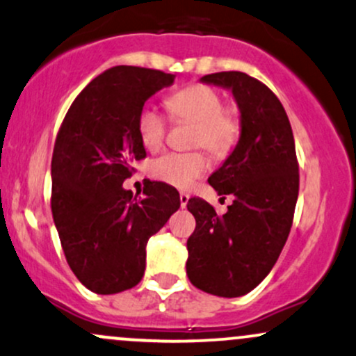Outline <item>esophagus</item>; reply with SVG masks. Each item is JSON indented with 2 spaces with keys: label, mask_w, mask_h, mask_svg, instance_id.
<instances>
[{
  "label": "esophagus",
  "mask_w": 356,
  "mask_h": 356,
  "mask_svg": "<svg viewBox=\"0 0 356 356\" xmlns=\"http://www.w3.org/2000/svg\"><path fill=\"white\" fill-rule=\"evenodd\" d=\"M179 199H181V207H186L187 202H189V194L181 192V194H179Z\"/></svg>",
  "instance_id": "34e87169"
}]
</instances>
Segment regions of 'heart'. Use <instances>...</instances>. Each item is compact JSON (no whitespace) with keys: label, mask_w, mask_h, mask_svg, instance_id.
Instances as JSON below:
<instances>
[{"label":"heart","mask_w":356,"mask_h":356,"mask_svg":"<svg viewBox=\"0 0 356 356\" xmlns=\"http://www.w3.org/2000/svg\"><path fill=\"white\" fill-rule=\"evenodd\" d=\"M167 112L175 124L189 122L192 147H204L216 159H226L238 145L243 120L238 108L222 105V97L209 85L192 83L172 93L165 100ZM167 117L154 107H144L137 117V132L142 145L154 152L164 144ZM209 170V159L202 150L194 152H169L150 164V174L177 189H187Z\"/></svg>","instance_id":"b5f03b06"}]
</instances>
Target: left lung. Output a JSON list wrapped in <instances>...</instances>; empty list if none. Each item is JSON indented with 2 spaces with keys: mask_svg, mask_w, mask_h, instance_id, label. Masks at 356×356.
Wrapping results in <instances>:
<instances>
[{
  "mask_svg": "<svg viewBox=\"0 0 356 356\" xmlns=\"http://www.w3.org/2000/svg\"><path fill=\"white\" fill-rule=\"evenodd\" d=\"M201 80L232 90L243 132L207 181L219 195H234L226 214L199 197L187 202L195 229L187 239L186 269L195 288L236 298L268 276L291 231L300 191L295 137L283 105L263 81L243 72Z\"/></svg>",
  "mask_w": 356,
  "mask_h": 356,
  "instance_id": "obj_1",
  "label": "left lung"
}]
</instances>
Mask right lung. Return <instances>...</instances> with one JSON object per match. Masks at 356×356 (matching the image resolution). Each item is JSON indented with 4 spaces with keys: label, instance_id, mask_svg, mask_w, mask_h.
<instances>
[{
    "label": "right lung",
    "instance_id": "right-lung-1",
    "mask_svg": "<svg viewBox=\"0 0 356 356\" xmlns=\"http://www.w3.org/2000/svg\"><path fill=\"white\" fill-rule=\"evenodd\" d=\"M174 75L113 67L93 79L68 108L51 157V214L68 266L97 295L140 283L147 241L181 206L179 192L147 181L144 199L122 187L145 159L137 132L149 97Z\"/></svg>",
    "mask_w": 356,
    "mask_h": 356
}]
</instances>
